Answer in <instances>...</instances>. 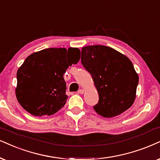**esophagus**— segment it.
<instances>
[{
    "mask_svg": "<svg viewBox=\"0 0 160 160\" xmlns=\"http://www.w3.org/2000/svg\"><path fill=\"white\" fill-rule=\"evenodd\" d=\"M78 93H79V94H83V93H84V90L83 89H80V90H79L78 91Z\"/></svg>",
    "mask_w": 160,
    "mask_h": 160,
    "instance_id": "obj_1",
    "label": "esophagus"
}]
</instances>
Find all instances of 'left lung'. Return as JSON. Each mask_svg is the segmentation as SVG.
Wrapping results in <instances>:
<instances>
[{
  "mask_svg": "<svg viewBox=\"0 0 160 160\" xmlns=\"http://www.w3.org/2000/svg\"><path fill=\"white\" fill-rule=\"evenodd\" d=\"M81 62L98 92L94 109L99 115L116 117L132 106L139 77L126 56L108 46H88L82 48Z\"/></svg>",
  "mask_w": 160,
  "mask_h": 160,
  "instance_id": "1",
  "label": "left lung"
}]
</instances>
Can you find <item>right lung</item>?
Wrapping results in <instances>:
<instances>
[{
	"label": "right lung",
	"instance_id": "right-lung-1",
	"mask_svg": "<svg viewBox=\"0 0 160 160\" xmlns=\"http://www.w3.org/2000/svg\"><path fill=\"white\" fill-rule=\"evenodd\" d=\"M78 48H50L28 56L18 68L15 94L21 106L35 117L55 114L66 104L63 74L78 63Z\"/></svg>",
	"mask_w": 160,
	"mask_h": 160
}]
</instances>
